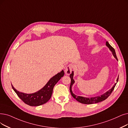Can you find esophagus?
<instances>
[{"instance_id":"obj_1","label":"esophagus","mask_w":128,"mask_h":128,"mask_svg":"<svg viewBox=\"0 0 128 128\" xmlns=\"http://www.w3.org/2000/svg\"><path fill=\"white\" fill-rule=\"evenodd\" d=\"M72 71V66L71 64H69L68 66H67V67L66 68L65 72L66 74L69 75L71 73Z\"/></svg>"}]
</instances>
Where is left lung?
<instances>
[{
    "label": "left lung",
    "instance_id": "obj_1",
    "mask_svg": "<svg viewBox=\"0 0 128 128\" xmlns=\"http://www.w3.org/2000/svg\"><path fill=\"white\" fill-rule=\"evenodd\" d=\"M106 45L107 47H108V48L110 49V50L112 52V54H113L114 57L116 58V60H118L114 49L109 44V42H106ZM73 76H74V72L72 71V73L70 74V78L71 79V84H70V91L71 92V94L76 101H78V102H79L84 104H94L100 102H101V101L106 100L111 94L112 92L113 91V90H114V88L115 86L117 83L118 81V79H119V78H118V79L116 80V82L114 84L113 87H112L111 89H110L109 91H107L104 94L101 95L100 96L92 97V98H85V97H83V96H76V95H75L74 94H73L72 90H71V87H72L73 84L74 82V81L73 79Z\"/></svg>",
    "mask_w": 128,
    "mask_h": 128
}]
</instances>
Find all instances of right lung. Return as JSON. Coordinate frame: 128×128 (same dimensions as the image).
<instances>
[{
  "mask_svg": "<svg viewBox=\"0 0 128 128\" xmlns=\"http://www.w3.org/2000/svg\"><path fill=\"white\" fill-rule=\"evenodd\" d=\"M64 71H61L60 73L51 78L43 88L32 94L20 92L14 88L12 84V86L19 98L26 104L30 106H39L46 104L49 101L52 96L54 86L64 76Z\"/></svg>",
  "mask_w": 128,
  "mask_h": 128,
  "instance_id": "obj_1",
  "label": "right lung"
}]
</instances>
